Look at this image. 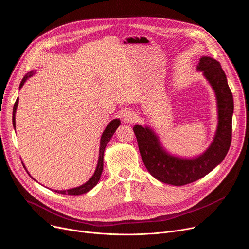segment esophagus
<instances>
[{"mask_svg":"<svg viewBox=\"0 0 249 249\" xmlns=\"http://www.w3.org/2000/svg\"><path fill=\"white\" fill-rule=\"evenodd\" d=\"M136 119H137L136 114L134 112L130 111V110L129 111H125L124 114H123V120L126 123H133V122L136 121Z\"/></svg>","mask_w":249,"mask_h":249,"instance_id":"1","label":"esophagus"}]
</instances>
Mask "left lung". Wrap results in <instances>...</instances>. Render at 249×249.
<instances>
[{
    "instance_id": "8db88e82",
    "label": "left lung",
    "mask_w": 249,
    "mask_h": 249,
    "mask_svg": "<svg viewBox=\"0 0 249 249\" xmlns=\"http://www.w3.org/2000/svg\"><path fill=\"white\" fill-rule=\"evenodd\" d=\"M197 70L201 71L214 89L218 105L217 131L212 144L202 155L192 159L174 157L162 148L152 128L141 125L133 127L148 171L156 179L174 186L189 184L207 175L224 160L231 143L233 97L226 74L217 60L207 56L200 59Z\"/></svg>"
}]
</instances>
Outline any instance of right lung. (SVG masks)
Instances as JSON below:
<instances>
[{
	"label": "right lung",
	"instance_id": "obj_1",
	"mask_svg": "<svg viewBox=\"0 0 249 249\" xmlns=\"http://www.w3.org/2000/svg\"><path fill=\"white\" fill-rule=\"evenodd\" d=\"M33 74H34V71H31V72H29L28 74H26L23 77V79H22V81L20 82V85H19V89L22 88L25 81L28 78H30L31 76H33ZM18 98L16 100L15 105H14V109H13V125H14L15 129H16V112H17V108H18ZM119 125H120V120L119 119H113L104 129V131L101 135V139H100L99 156H98L97 165H96L94 173L92 174L90 178L85 184H83L79 187H75V188L68 189V190H55V192L60 193V194H66V195H81V194H85V193L89 192V190H91L98 183V181L100 179V175H101L102 169H103V155H104L105 148H106V146H107L108 142L110 141L111 137L113 136V134L115 133V131H116V129L118 128Z\"/></svg>",
	"mask_w": 249,
	"mask_h": 249
}]
</instances>
